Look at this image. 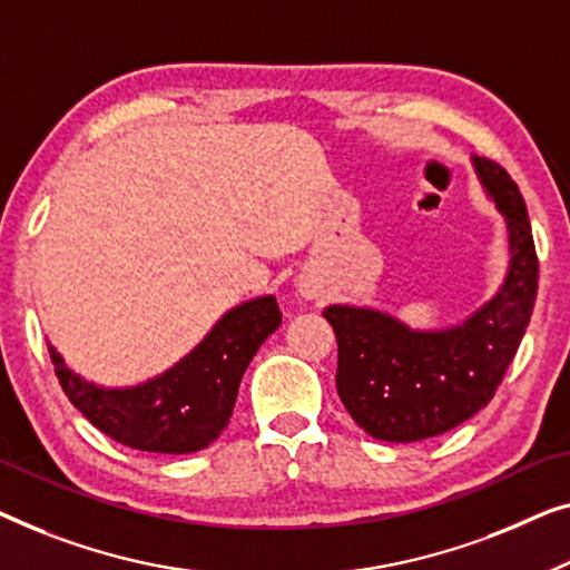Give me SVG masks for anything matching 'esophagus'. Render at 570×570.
<instances>
[{
	"label": "esophagus",
	"instance_id": "34e87169",
	"mask_svg": "<svg viewBox=\"0 0 570 570\" xmlns=\"http://www.w3.org/2000/svg\"><path fill=\"white\" fill-rule=\"evenodd\" d=\"M299 292H302V296H307V299H315V296H317V288L307 284V282L299 284Z\"/></svg>",
	"mask_w": 570,
	"mask_h": 570
}]
</instances>
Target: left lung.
<instances>
[{"instance_id": "1", "label": "left lung", "mask_w": 570, "mask_h": 570, "mask_svg": "<svg viewBox=\"0 0 570 570\" xmlns=\"http://www.w3.org/2000/svg\"><path fill=\"white\" fill-rule=\"evenodd\" d=\"M485 196L507 222V276L462 323L411 327L364 304L323 309L338 338L335 387L358 426L380 442H421L488 405L514 358L537 296V253L524 198L499 163L472 155Z\"/></svg>"}]
</instances>
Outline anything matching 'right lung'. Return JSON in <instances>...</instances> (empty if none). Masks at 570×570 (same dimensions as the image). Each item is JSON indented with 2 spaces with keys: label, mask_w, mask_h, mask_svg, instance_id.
I'll use <instances>...</instances> for the list:
<instances>
[{
  "label": "right lung",
  "mask_w": 570,
  "mask_h": 570,
  "mask_svg": "<svg viewBox=\"0 0 570 570\" xmlns=\"http://www.w3.org/2000/svg\"><path fill=\"white\" fill-rule=\"evenodd\" d=\"M278 325L276 296H253L224 312L180 362L136 384L87 380L51 341L48 354L71 405L102 434L141 452L190 454L219 439L247 364Z\"/></svg>",
  "instance_id": "right-lung-1"
}]
</instances>
